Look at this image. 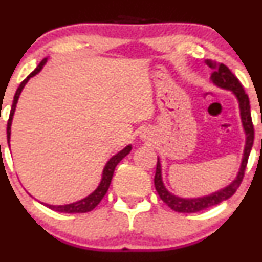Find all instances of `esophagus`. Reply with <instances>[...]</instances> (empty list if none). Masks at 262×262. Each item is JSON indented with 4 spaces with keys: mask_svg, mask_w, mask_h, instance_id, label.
Returning a JSON list of instances; mask_svg holds the SVG:
<instances>
[{
    "mask_svg": "<svg viewBox=\"0 0 262 262\" xmlns=\"http://www.w3.org/2000/svg\"><path fill=\"white\" fill-rule=\"evenodd\" d=\"M141 138H142V139H148L147 132H144V133H141Z\"/></svg>",
    "mask_w": 262,
    "mask_h": 262,
    "instance_id": "esophagus-1",
    "label": "esophagus"
}]
</instances>
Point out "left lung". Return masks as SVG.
Returning a JSON list of instances; mask_svg holds the SVG:
<instances>
[{
	"instance_id": "8db88e82",
	"label": "left lung",
	"mask_w": 262,
	"mask_h": 262,
	"mask_svg": "<svg viewBox=\"0 0 262 262\" xmlns=\"http://www.w3.org/2000/svg\"><path fill=\"white\" fill-rule=\"evenodd\" d=\"M208 64H209V67L213 70L212 76H210V81H212L216 87H219V89L231 91L232 94L234 95V97L237 99V101H238L239 116H241L242 128H244L246 136L244 155H242L241 166H239V170L238 172H237L236 178L229 182L227 186L222 187V189L219 190H215V191L210 192V194L208 195H203V196L196 198L179 196V195L172 194V192L165 186L162 180V166H161V160L160 157H158L155 175L156 190H157L158 195H160V198L162 199V202L166 203L171 209L179 213H196L203 209H207V208L214 207V205L229 199V198L236 192V190L238 189L239 184H241L242 179H244L248 156H250L251 148H252L253 144V125L252 120H251L250 100H248V96L245 92L241 82H239L238 78L231 72V70H229L227 66L219 64V63L216 62H208Z\"/></svg>"
}]
</instances>
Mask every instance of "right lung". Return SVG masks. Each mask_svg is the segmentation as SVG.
<instances>
[{"mask_svg":"<svg viewBox=\"0 0 262 262\" xmlns=\"http://www.w3.org/2000/svg\"><path fill=\"white\" fill-rule=\"evenodd\" d=\"M49 58H44L40 63L38 64V67L28 76L23 82L20 83L18 89L16 90V94L14 96V102H12V106H11V113H10V118L9 121H7V143L10 144V139H11V125H12V118H14L15 114V110H16V105L18 101V97H20L21 92H23V89L25 87V84L28 83V81L30 80L31 77H34L35 75H38L43 67L46 66V63L48 62ZM132 150V144H128L126 147H124L123 149L119 150L116 155L113 156L109 161L106 162L105 165L104 170H102V175H101V181L100 184L97 185L96 189L89 194L87 196H84L83 199L77 200V202H73L70 203V204H63V205H52V204H47V203H41L44 204L46 207H48L49 209L55 210V212H59V213H87V212H91L95 207H97L100 202H101L102 198L105 196L106 194L107 189L110 186V182H112L113 175H114V170L119 162L125 157L126 155H129V152Z\"/></svg>","mask_w":262,"mask_h":262,"instance_id":"1","label":"right lung"}]
</instances>
